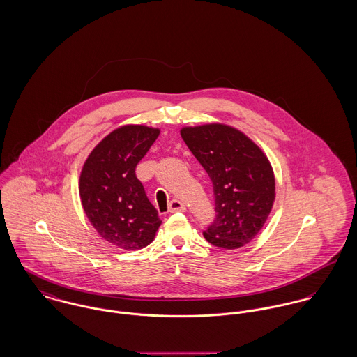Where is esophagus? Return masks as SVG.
<instances>
[{
  "label": "esophagus",
  "mask_w": 357,
  "mask_h": 357,
  "mask_svg": "<svg viewBox=\"0 0 357 357\" xmlns=\"http://www.w3.org/2000/svg\"><path fill=\"white\" fill-rule=\"evenodd\" d=\"M185 209H186V208H185L183 202H182L181 199H178V198L172 199V201L169 202V205H168V211H169V212H183Z\"/></svg>",
  "instance_id": "1"
}]
</instances>
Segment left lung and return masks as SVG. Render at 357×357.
<instances>
[{
    "label": "left lung",
    "mask_w": 357,
    "mask_h": 357,
    "mask_svg": "<svg viewBox=\"0 0 357 357\" xmlns=\"http://www.w3.org/2000/svg\"><path fill=\"white\" fill-rule=\"evenodd\" d=\"M181 135L213 186L216 215L204 238L228 250L245 246L273 206L275 175L269 160L250 138L225 125L185 128Z\"/></svg>",
    "instance_id": "left-lung-1"
}]
</instances>
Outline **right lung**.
Listing matches in <instances>:
<instances>
[{
    "instance_id": "add662e5",
    "label": "right lung",
    "mask_w": 357,
    "mask_h": 357,
    "mask_svg": "<svg viewBox=\"0 0 357 357\" xmlns=\"http://www.w3.org/2000/svg\"><path fill=\"white\" fill-rule=\"evenodd\" d=\"M159 136V129L128 125L111 132L88 156L80 176L86 218L115 246L136 250L149 245L162 224L136 167Z\"/></svg>"
}]
</instances>
